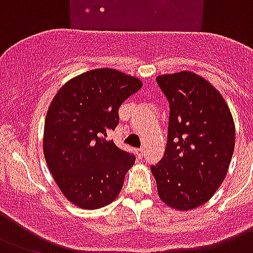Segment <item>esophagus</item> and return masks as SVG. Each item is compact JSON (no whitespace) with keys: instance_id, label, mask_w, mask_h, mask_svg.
<instances>
[{"instance_id":"1","label":"esophagus","mask_w":253,"mask_h":253,"mask_svg":"<svg viewBox=\"0 0 253 253\" xmlns=\"http://www.w3.org/2000/svg\"><path fill=\"white\" fill-rule=\"evenodd\" d=\"M136 154L137 156H138V157H142V156H144V149L142 148H138V149H136Z\"/></svg>"}]
</instances>
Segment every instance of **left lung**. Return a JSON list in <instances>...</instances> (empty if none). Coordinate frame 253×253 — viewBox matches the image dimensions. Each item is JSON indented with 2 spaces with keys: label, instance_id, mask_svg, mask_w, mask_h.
<instances>
[{
  "label": "left lung",
  "instance_id": "obj_1",
  "mask_svg": "<svg viewBox=\"0 0 253 253\" xmlns=\"http://www.w3.org/2000/svg\"><path fill=\"white\" fill-rule=\"evenodd\" d=\"M170 104L165 154L152 166L160 199L178 211L210 201L222 185L235 148V124L216 88L191 71L157 76Z\"/></svg>",
  "mask_w": 253,
  "mask_h": 253
}]
</instances>
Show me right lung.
<instances>
[{"label": "right lung", "mask_w": 253, "mask_h": 253, "mask_svg": "<svg viewBox=\"0 0 253 253\" xmlns=\"http://www.w3.org/2000/svg\"><path fill=\"white\" fill-rule=\"evenodd\" d=\"M142 87L134 76L96 68L59 88L47 109L43 153L64 197L84 210L108 206L120 194L134 156L107 140L120 105Z\"/></svg>", "instance_id": "right-lung-1"}]
</instances>
